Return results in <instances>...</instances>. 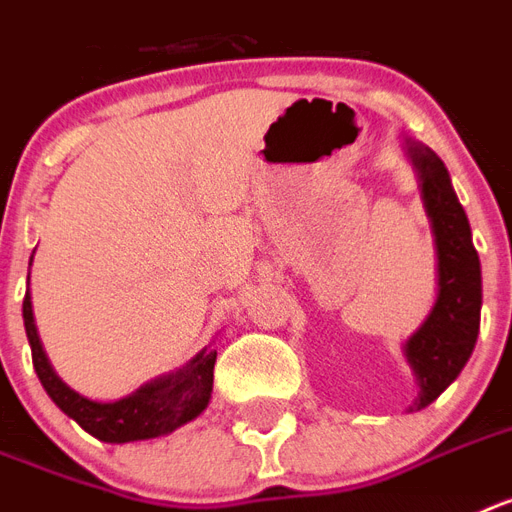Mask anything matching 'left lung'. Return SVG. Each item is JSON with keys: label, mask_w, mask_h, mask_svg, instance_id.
<instances>
[{"label": "left lung", "mask_w": 512, "mask_h": 512, "mask_svg": "<svg viewBox=\"0 0 512 512\" xmlns=\"http://www.w3.org/2000/svg\"><path fill=\"white\" fill-rule=\"evenodd\" d=\"M402 152L418 178L436 252L434 305L402 344V355L418 384V397L407 405V413H415L429 407L473 355L481 323V263L473 247L471 223L444 162L434 149L415 139L402 141Z\"/></svg>", "instance_id": "left-lung-1"}]
</instances>
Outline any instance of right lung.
<instances>
[{
    "label": "right lung",
    "mask_w": 512,
    "mask_h": 512,
    "mask_svg": "<svg viewBox=\"0 0 512 512\" xmlns=\"http://www.w3.org/2000/svg\"><path fill=\"white\" fill-rule=\"evenodd\" d=\"M23 323H26L33 368H36L41 386L47 389V394L62 413L73 418L83 431L97 436L99 442L126 444L165 436L170 431H176L178 426L194 421L210 405L213 368L215 357H218V352L210 350V344L191 357L189 363L181 365L178 371L152 378L128 397H120L115 402H97L78 394L76 389H70L54 373L47 352L41 347L39 328L33 321L31 292H26V299H23Z\"/></svg>",
    "instance_id": "1"
}]
</instances>
